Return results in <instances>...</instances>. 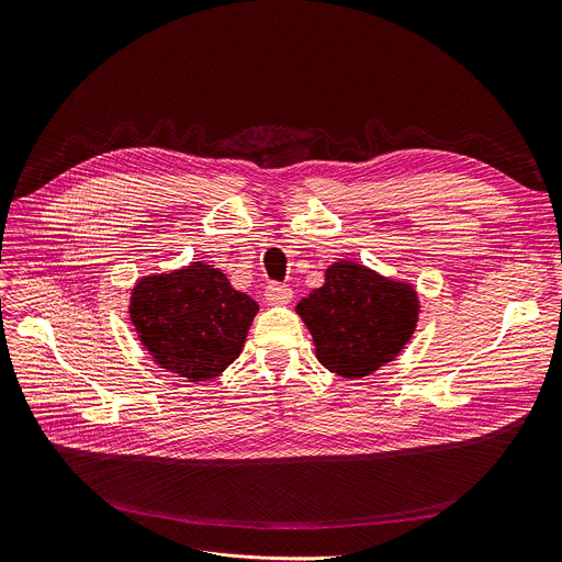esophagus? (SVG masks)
<instances>
[{
    "label": "esophagus",
    "instance_id": "1",
    "mask_svg": "<svg viewBox=\"0 0 562 562\" xmlns=\"http://www.w3.org/2000/svg\"><path fill=\"white\" fill-rule=\"evenodd\" d=\"M265 297L273 307H280V304H286L293 297V291L286 284H269L265 291Z\"/></svg>",
    "mask_w": 562,
    "mask_h": 562
}]
</instances>
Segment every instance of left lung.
Masks as SVG:
<instances>
[{"label":"left lung","instance_id":"obj_1","mask_svg":"<svg viewBox=\"0 0 562 562\" xmlns=\"http://www.w3.org/2000/svg\"><path fill=\"white\" fill-rule=\"evenodd\" d=\"M295 312L329 372L363 379L392 363L413 338L419 295L411 282L340 260L327 267L325 284L302 297Z\"/></svg>","mask_w":562,"mask_h":562}]
</instances>
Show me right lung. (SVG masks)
Segmentation results:
<instances>
[{"label": "right lung", "mask_w": 562, "mask_h": 562, "mask_svg": "<svg viewBox=\"0 0 562 562\" xmlns=\"http://www.w3.org/2000/svg\"><path fill=\"white\" fill-rule=\"evenodd\" d=\"M258 302L206 262L143 276L130 295L140 345L166 372L188 381L220 376L241 353Z\"/></svg>", "instance_id": "right-lung-1"}]
</instances>
